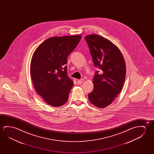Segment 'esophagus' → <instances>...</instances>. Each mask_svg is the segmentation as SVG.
Wrapping results in <instances>:
<instances>
[{"mask_svg":"<svg viewBox=\"0 0 154 154\" xmlns=\"http://www.w3.org/2000/svg\"><path fill=\"white\" fill-rule=\"evenodd\" d=\"M84 80L83 79H79L77 81V84H81L83 83H84Z\"/></svg>","mask_w":154,"mask_h":154,"instance_id":"obj_1","label":"esophagus"}]
</instances>
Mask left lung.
Listing matches in <instances>:
<instances>
[{
    "label": "left lung",
    "instance_id": "8db88e82",
    "mask_svg": "<svg viewBox=\"0 0 154 154\" xmlns=\"http://www.w3.org/2000/svg\"><path fill=\"white\" fill-rule=\"evenodd\" d=\"M96 71L93 77V91L88 94L94 106L105 108L111 104L121 92L126 77V64L116 45L101 36H86Z\"/></svg>",
    "mask_w": 154,
    "mask_h": 154
}]
</instances>
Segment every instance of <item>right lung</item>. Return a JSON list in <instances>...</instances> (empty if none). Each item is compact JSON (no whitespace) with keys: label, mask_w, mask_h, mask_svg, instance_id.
I'll return each instance as SVG.
<instances>
[{"label":"right lung","mask_w":154,"mask_h":154,"mask_svg":"<svg viewBox=\"0 0 154 154\" xmlns=\"http://www.w3.org/2000/svg\"><path fill=\"white\" fill-rule=\"evenodd\" d=\"M82 36L50 38L38 45L30 63V75L37 93L48 105L62 106L73 85L68 76L67 57Z\"/></svg>","instance_id":"right-lung-1"}]
</instances>
